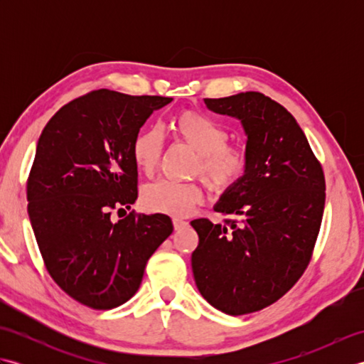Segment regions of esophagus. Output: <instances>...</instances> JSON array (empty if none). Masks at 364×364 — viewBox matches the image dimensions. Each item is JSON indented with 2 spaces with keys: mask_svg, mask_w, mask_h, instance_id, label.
<instances>
[{
  "mask_svg": "<svg viewBox=\"0 0 364 364\" xmlns=\"http://www.w3.org/2000/svg\"><path fill=\"white\" fill-rule=\"evenodd\" d=\"M186 225H188L186 220H183V219H173V228H175V230H181V228H184Z\"/></svg>",
  "mask_w": 364,
  "mask_h": 364,
  "instance_id": "34e87169",
  "label": "esophagus"
}]
</instances>
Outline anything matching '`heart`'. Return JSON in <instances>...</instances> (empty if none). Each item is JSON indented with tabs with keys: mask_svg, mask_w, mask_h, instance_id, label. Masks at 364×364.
Listing matches in <instances>:
<instances>
[{
	"mask_svg": "<svg viewBox=\"0 0 364 364\" xmlns=\"http://www.w3.org/2000/svg\"><path fill=\"white\" fill-rule=\"evenodd\" d=\"M170 128L181 142L197 153L194 172L200 173L213 191L225 192L241 181L247 164V153L241 146L228 145V133L220 123L198 111H181L170 122ZM164 141L161 131L149 128L139 133L131 146L139 170L151 175L162 156ZM145 211L186 218L203 202V189L197 183L159 180L149 184L141 196Z\"/></svg>",
	"mask_w": 364,
	"mask_h": 364,
	"instance_id": "obj_1",
	"label": "heart"
}]
</instances>
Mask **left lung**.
<instances>
[{
	"instance_id": "8db88e82",
	"label": "left lung",
	"mask_w": 364,
	"mask_h": 364,
	"mask_svg": "<svg viewBox=\"0 0 364 364\" xmlns=\"http://www.w3.org/2000/svg\"><path fill=\"white\" fill-rule=\"evenodd\" d=\"M208 109L235 117L247 136L249 164L214 211L241 222H191L196 284L208 304L231 316L262 310L288 292L310 262L326 178L297 120L259 92L205 98Z\"/></svg>"
}]
</instances>
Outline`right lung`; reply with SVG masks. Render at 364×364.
Returning a JSON list of instances; mask_svg holds the SVG:
<instances>
[{
    "label": "right lung",
    "instance_id": "obj_1",
    "mask_svg": "<svg viewBox=\"0 0 364 364\" xmlns=\"http://www.w3.org/2000/svg\"><path fill=\"white\" fill-rule=\"evenodd\" d=\"M172 100L94 90L60 107L38 137L26 186L31 227L53 280L82 305L125 304L172 235L166 214L111 219L137 198L134 137Z\"/></svg>",
    "mask_w": 364,
    "mask_h": 364
}]
</instances>
